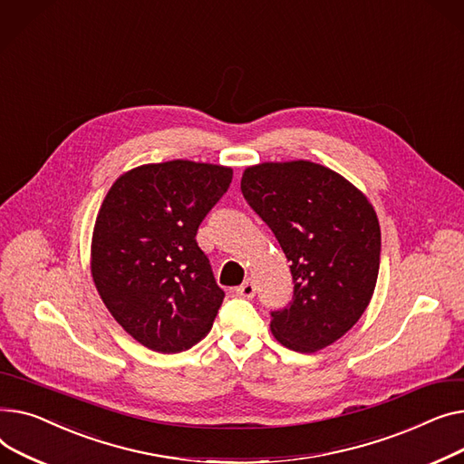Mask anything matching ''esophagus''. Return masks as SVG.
<instances>
[{
    "label": "esophagus",
    "instance_id": "obj_1",
    "mask_svg": "<svg viewBox=\"0 0 464 464\" xmlns=\"http://www.w3.org/2000/svg\"><path fill=\"white\" fill-rule=\"evenodd\" d=\"M236 294H237L239 297L251 299V297H255V294H256V285H255L253 281H245L241 286L236 288Z\"/></svg>",
    "mask_w": 464,
    "mask_h": 464
}]
</instances>
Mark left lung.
Listing matches in <instances>:
<instances>
[{
	"mask_svg": "<svg viewBox=\"0 0 464 464\" xmlns=\"http://www.w3.org/2000/svg\"><path fill=\"white\" fill-rule=\"evenodd\" d=\"M241 193L276 234L292 281V302L271 311V332L311 353L341 339L367 309L376 285L380 227L363 193L309 160L245 170Z\"/></svg>",
	"mask_w": 464,
	"mask_h": 464,
	"instance_id": "1",
	"label": "left lung"
}]
</instances>
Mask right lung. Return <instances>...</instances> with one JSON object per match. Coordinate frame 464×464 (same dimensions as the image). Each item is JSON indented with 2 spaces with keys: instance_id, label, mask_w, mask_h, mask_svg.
<instances>
[{
  "instance_id": "right-lung-1",
  "label": "right lung",
  "mask_w": 464,
  "mask_h": 464,
  "mask_svg": "<svg viewBox=\"0 0 464 464\" xmlns=\"http://www.w3.org/2000/svg\"><path fill=\"white\" fill-rule=\"evenodd\" d=\"M232 183V169L193 160L123 174L97 215L92 274L121 328L162 353L195 346L225 292L197 243L200 223Z\"/></svg>"
}]
</instances>
